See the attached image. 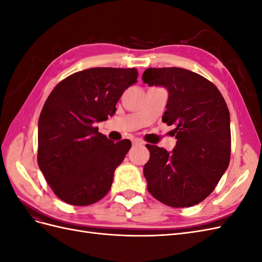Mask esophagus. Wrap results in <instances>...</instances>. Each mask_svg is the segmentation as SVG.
Here are the masks:
<instances>
[{"instance_id": "34e87169", "label": "esophagus", "mask_w": 262, "mask_h": 262, "mask_svg": "<svg viewBox=\"0 0 262 262\" xmlns=\"http://www.w3.org/2000/svg\"><path fill=\"white\" fill-rule=\"evenodd\" d=\"M132 144L133 145H142V144H144V141H142L140 139H136L132 141Z\"/></svg>"}]
</instances>
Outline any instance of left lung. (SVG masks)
<instances>
[{
    "label": "left lung",
    "instance_id": "8db88e82",
    "mask_svg": "<svg viewBox=\"0 0 262 262\" xmlns=\"http://www.w3.org/2000/svg\"><path fill=\"white\" fill-rule=\"evenodd\" d=\"M144 83L161 85L169 96L162 118L175 125L172 152L146 144L147 190L172 208L200 203L215 189L231 160V125L226 102L217 87L200 74L181 68H148Z\"/></svg>",
    "mask_w": 262,
    "mask_h": 262
}]
</instances>
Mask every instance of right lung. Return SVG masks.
I'll return each mask as SVG.
<instances>
[{"instance_id": "1", "label": "right lung", "mask_w": 262, "mask_h": 262, "mask_svg": "<svg viewBox=\"0 0 262 262\" xmlns=\"http://www.w3.org/2000/svg\"><path fill=\"white\" fill-rule=\"evenodd\" d=\"M136 68H92L62 80L47 98L38 123V166L54 194L90 205L112 188L114 172L131 148L110 141L95 123L116 114L123 92L138 81Z\"/></svg>"}]
</instances>
